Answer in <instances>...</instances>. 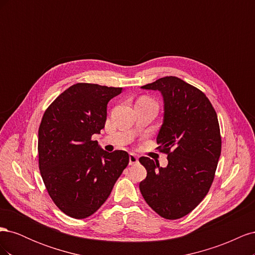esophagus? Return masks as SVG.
Masks as SVG:
<instances>
[{
    "label": "esophagus",
    "instance_id": "34e87169",
    "mask_svg": "<svg viewBox=\"0 0 255 255\" xmlns=\"http://www.w3.org/2000/svg\"><path fill=\"white\" fill-rule=\"evenodd\" d=\"M128 158H129V165H130V166L135 165V164L138 163V157L135 155V154H133V153L129 154Z\"/></svg>",
    "mask_w": 255,
    "mask_h": 255
}]
</instances>
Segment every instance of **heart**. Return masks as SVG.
Returning <instances> with one entry per match:
<instances>
[{"label":"heart","instance_id":"1","mask_svg":"<svg viewBox=\"0 0 255 255\" xmlns=\"http://www.w3.org/2000/svg\"><path fill=\"white\" fill-rule=\"evenodd\" d=\"M141 100H150V99H148V98H142Z\"/></svg>","mask_w":255,"mask_h":255}]
</instances>
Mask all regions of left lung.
<instances>
[{
  "mask_svg": "<svg viewBox=\"0 0 255 255\" xmlns=\"http://www.w3.org/2000/svg\"><path fill=\"white\" fill-rule=\"evenodd\" d=\"M164 97V121L157 150L167 154L168 166L142 156L146 177L139 189L145 202L163 218L189 214L210 190L221 153L220 128L212 103L197 87L176 76H165L141 86Z\"/></svg>",
  "mask_w": 255,
  "mask_h": 255,
  "instance_id": "left-lung-1",
  "label": "left lung"
}]
</instances>
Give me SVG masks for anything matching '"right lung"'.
Instances as JSON below:
<instances>
[{
	"label": "right lung",
	"instance_id": "1",
	"mask_svg": "<svg viewBox=\"0 0 255 255\" xmlns=\"http://www.w3.org/2000/svg\"><path fill=\"white\" fill-rule=\"evenodd\" d=\"M120 87L78 83L45 110L38 130V163L53 202L66 215L84 219L111 195L128 165V154L104 151L92 135L104 128L106 107Z\"/></svg>",
	"mask_w": 255,
	"mask_h": 255
}]
</instances>
